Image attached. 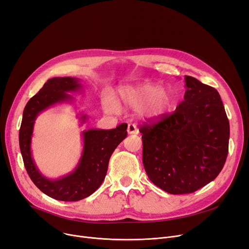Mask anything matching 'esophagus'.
Listing matches in <instances>:
<instances>
[{
    "instance_id": "obj_1",
    "label": "esophagus",
    "mask_w": 249,
    "mask_h": 249,
    "mask_svg": "<svg viewBox=\"0 0 249 249\" xmlns=\"http://www.w3.org/2000/svg\"><path fill=\"white\" fill-rule=\"evenodd\" d=\"M127 132L128 134H136L138 132V129L136 128V125L135 124H128V127H127Z\"/></svg>"
}]
</instances>
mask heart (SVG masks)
Segmentation results:
<instances>
[{
    "instance_id": "obj_1",
    "label": "heart",
    "mask_w": 249,
    "mask_h": 249,
    "mask_svg": "<svg viewBox=\"0 0 249 249\" xmlns=\"http://www.w3.org/2000/svg\"><path fill=\"white\" fill-rule=\"evenodd\" d=\"M119 103L130 107L138 109L139 115L153 119L163 118L175 104V92L169 86H161L158 83L142 82L120 86L118 89ZM104 110L107 113H116L119 104L110 94H104L102 99Z\"/></svg>"
}]
</instances>
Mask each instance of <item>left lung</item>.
Wrapping results in <instances>:
<instances>
[{
	"instance_id": "8db88e82",
	"label": "left lung",
	"mask_w": 249,
	"mask_h": 249,
	"mask_svg": "<svg viewBox=\"0 0 249 249\" xmlns=\"http://www.w3.org/2000/svg\"><path fill=\"white\" fill-rule=\"evenodd\" d=\"M184 100L172 115L143 125L142 161L149 180L171 194L209 184L224 167L230 126L219 92L185 76Z\"/></svg>"
}]
</instances>
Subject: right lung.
Listing matches in <instances>:
<instances>
[{
  "mask_svg": "<svg viewBox=\"0 0 249 249\" xmlns=\"http://www.w3.org/2000/svg\"><path fill=\"white\" fill-rule=\"evenodd\" d=\"M82 89L83 84L78 78L53 77L49 79L26 104L19 130L21 155L30 179L47 196L63 201L83 199L91 196L101 186L112 154L127 136L126 123L110 130L93 128L84 130L81 133V156L74 170L56 179L48 178L42 174L31 151V139L36 118L51 107L73 104L74 98L69 93L81 92ZM76 117L79 119L80 126L89 120V116L83 113Z\"/></svg>",
  "mask_w": 249,
  "mask_h": 249,
  "instance_id": "add662e5",
  "label": "right lung"
}]
</instances>
